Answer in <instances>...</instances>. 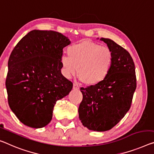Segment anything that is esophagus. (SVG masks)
Here are the masks:
<instances>
[{
    "label": "esophagus",
    "instance_id": "obj_1",
    "mask_svg": "<svg viewBox=\"0 0 154 154\" xmlns=\"http://www.w3.org/2000/svg\"><path fill=\"white\" fill-rule=\"evenodd\" d=\"M79 88H80L79 85L76 84V83H74V85H73V89H75V90H77V89H79Z\"/></svg>",
    "mask_w": 154,
    "mask_h": 154
}]
</instances>
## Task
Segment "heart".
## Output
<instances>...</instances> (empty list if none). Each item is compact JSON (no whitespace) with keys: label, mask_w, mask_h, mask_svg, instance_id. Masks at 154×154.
<instances>
[{"label":"heart","mask_w":154,"mask_h":154,"mask_svg":"<svg viewBox=\"0 0 154 154\" xmlns=\"http://www.w3.org/2000/svg\"><path fill=\"white\" fill-rule=\"evenodd\" d=\"M67 56L61 58L63 74L67 78L79 76L87 85H96L105 80L113 62L112 51L107 47L90 41H83L69 46Z\"/></svg>","instance_id":"b5f03b06"}]
</instances>
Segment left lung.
Here are the masks:
<instances>
[{"instance_id": "1", "label": "left lung", "mask_w": 154, "mask_h": 154, "mask_svg": "<svg viewBox=\"0 0 154 154\" xmlns=\"http://www.w3.org/2000/svg\"><path fill=\"white\" fill-rule=\"evenodd\" d=\"M100 40L112 51V67L100 83L80 88L82 100L79 113L83 126L105 131L113 128L129 110L136 89V75L133 58L128 51L112 40Z\"/></svg>"}]
</instances>
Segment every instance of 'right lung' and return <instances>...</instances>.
Wrapping results in <instances>:
<instances>
[{
  "instance_id": "right-lung-1",
  "label": "right lung",
  "mask_w": 154,
  "mask_h": 154,
  "mask_svg": "<svg viewBox=\"0 0 154 154\" xmlns=\"http://www.w3.org/2000/svg\"><path fill=\"white\" fill-rule=\"evenodd\" d=\"M70 41L54 31L33 30L18 42L8 60V104L20 121L42 128L51 120L56 101L73 83L61 74L63 49Z\"/></svg>"
}]
</instances>
